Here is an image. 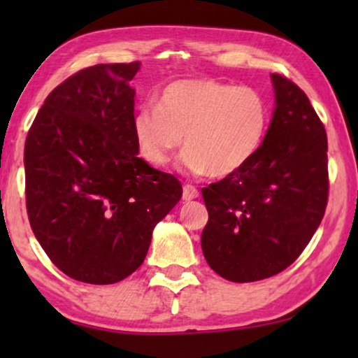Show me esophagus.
Segmentation results:
<instances>
[{
	"mask_svg": "<svg viewBox=\"0 0 358 358\" xmlns=\"http://www.w3.org/2000/svg\"><path fill=\"white\" fill-rule=\"evenodd\" d=\"M199 197V190L194 187V185L190 184H185L182 187V199L185 200V202H189V200H194Z\"/></svg>",
	"mask_w": 358,
	"mask_h": 358,
	"instance_id": "34e87169",
	"label": "esophagus"
}]
</instances>
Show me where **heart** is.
<instances>
[{
  "mask_svg": "<svg viewBox=\"0 0 358 358\" xmlns=\"http://www.w3.org/2000/svg\"><path fill=\"white\" fill-rule=\"evenodd\" d=\"M268 122V104L256 87L199 78L166 86L156 97V107L135 112L131 129L138 153L148 164L169 163L184 136V168L228 178L257 155Z\"/></svg>",
  "mask_w": 358,
  "mask_h": 358,
  "instance_id": "b5f03b06",
  "label": "heart"
}]
</instances>
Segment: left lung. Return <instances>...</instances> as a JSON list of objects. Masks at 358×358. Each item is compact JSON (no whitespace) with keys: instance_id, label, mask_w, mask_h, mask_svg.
Listing matches in <instances>:
<instances>
[{"instance_id":"8db88e82","label":"left lung","mask_w":358,"mask_h":358,"mask_svg":"<svg viewBox=\"0 0 358 358\" xmlns=\"http://www.w3.org/2000/svg\"><path fill=\"white\" fill-rule=\"evenodd\" d=\"M271 80L275 107L261 150L241 171L202 189L205 261L236 283L262 280L295 262L327 203L324 125L295 83Z\"/></svg>"}]
</instances>
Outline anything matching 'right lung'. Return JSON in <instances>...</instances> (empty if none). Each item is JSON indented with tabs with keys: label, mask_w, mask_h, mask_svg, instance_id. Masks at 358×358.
<instances>
[{
	"label": "right lung",
	"mask_w": 358,
	"mask_h": 358,
	"mask_svg": "<svg viewBox=\"0 0 358 358\" xmlns=\"http://www.w3.org/2000/svg\"><path fill=\"white\" fill-rule=\"evenodd\" d=\"M140 62L78 71L43 102L24 148L29 222L50 261L94 285L143 264L153 229L182 197L138 158L131 119Z\"/></svg>",
	"instance_id": "add662e5"
}]
</instances>
